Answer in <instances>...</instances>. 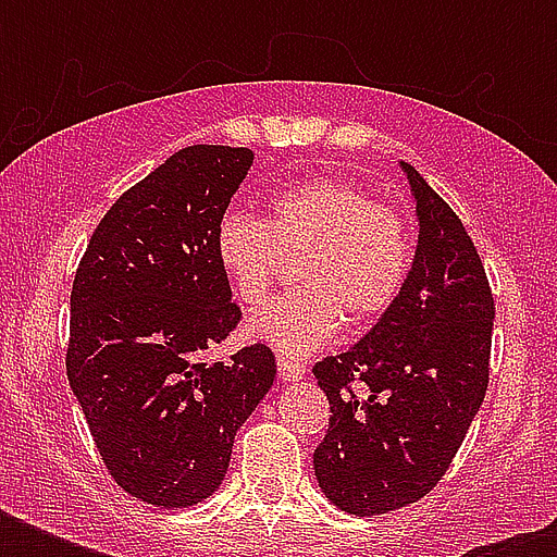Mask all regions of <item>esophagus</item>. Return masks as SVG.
<instances>
[{
	"mask_svg": "<svg viewBox=\"0 0 557 557\" xmlns=\"http://www.w3.org/2000/svg\"><path fill=\"white\" fill-rule=\"evenodd\" d=\"M277 370H280V381H297L306 375L304 361H297V358H288V356L277 358Z\"/></svg>",
	"mask_w": 557,
	"mask_h": 557,
	"instance_id": "obj_1",
	"label": "esophagus"
}]
</instances>
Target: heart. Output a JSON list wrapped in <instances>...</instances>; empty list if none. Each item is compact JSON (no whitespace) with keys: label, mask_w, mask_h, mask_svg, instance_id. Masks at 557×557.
I'll use <instances>...</instances> for the list:
<instances>
[{"label":"heart","mask_w":557,"mask_h":557,"mask_svg":"<svg viewBox=\"0 0 557 557\" xmlns=\"http://www.w3.org/2000/svg\"><path fill=\"white\" fill-rule=\"evenodd\" d=\"M213 253L231 295L253 309L269 297L286 257L300 253V288L253 314V338L288 356L326 347L344 321L370 326L396 306L413 265V227L398 208L338 176L309 178L271 196L269 216L225 210Z\"/></svg>","instance_id":"1"}]
</instances>
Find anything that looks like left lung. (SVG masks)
Returning a JSON list of instances; mask_svg holds the SVG:
<instances>
[{"instance_id":"1","label":"left lung","mask_w":557,"mask_h":557,"mask_svg":"<svg viewBox=\"0 0 557 557\" xmlns=\"http://www.w3.org/2000/svg\"><path fill=\"white\" fill-rule=\"evenodd\" d=\"M401 168L419 213L405 292L364 341L312 367L332 413L314 476L358 518L431 494L488 389L494 297L483 260L448 201Z\"/></svg>"}]
</instances>
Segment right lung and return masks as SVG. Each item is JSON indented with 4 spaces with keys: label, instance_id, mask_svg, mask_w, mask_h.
I'll list each match as a JSON object with an SVG mask.
<instances>
[{
    "label": "right lung",
    "instance_id": "obj_1",
    "mask_svg": "<svg viewBox=\"0 0 557 557\" xmlns=\"http://www.w3.org/2000/svg\"><path fill=\"white\" fill-rule=\"evenodd\" d=\"M251 161L222 144L173 152L117 196L74 274L69 384L112 480L161 509L216 492L236 431L277 375L265 344L205 361L243 318L213 231Z\"/></svg>",
    "mask_w": 557,
    "mask_h": 557
}]
</instances>
